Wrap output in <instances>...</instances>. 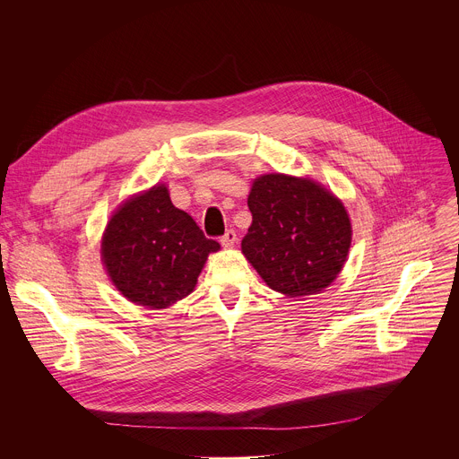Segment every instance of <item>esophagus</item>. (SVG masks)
Listing matches in <instances>:
<instances>
[{
	"instance_id": "obj_1",
	"label": "esophagus",
	"mask_w": 459,
	"mask_h": 459,
	"mask_svg": "<svg viewBox=\"0 0 459 459\" xmlns=\"http://www.w3.org/2000/svg\"><path fill=\"white\" fill-rule=\"evenodd\" d=\"M236 239H238V238H236V232L230 229V230H227V232L221 236L220 241H221L223 247H232V245L236 243Z\"/></svg>"
}]
</instances>
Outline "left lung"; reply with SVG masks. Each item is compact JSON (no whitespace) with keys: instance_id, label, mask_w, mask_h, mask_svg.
<instances>
[{"instance_id":"8db88e82","label":"left lung","mask_w":459,"mask_h":459,"mask_svg":"<svg viewBox=\"0 0 459 459\" xmlns=\"http://www.w3.org/2000/svg\"><path fill=\"white\" fill-rule=\"evenodd\" d=\"M252 225L241 250L264 282L304 297L327 288L342 272L352 230L343 204L309 178L259 177L248 196Z\"/></svg>"}]
</instances>
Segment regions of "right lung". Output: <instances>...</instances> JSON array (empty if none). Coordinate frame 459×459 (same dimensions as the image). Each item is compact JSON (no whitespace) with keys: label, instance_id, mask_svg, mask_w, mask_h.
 Wrapping results in <instances>:
<instances>
[{"label":"right lung","instance_id":"obj_1","mask_svg":"<svg viewBox=\"0 0 459 459\" xmlns=\"http://www.w3.org/2000/svg\"><path fill=\"white\" fill-rule=\"evenodd\" d=\"M195 220L177 209L164 186L125 202L110 218L101 257L116 288L134 304L162 309L187 297L211 252Z\"/></svg>","mask_w":459,"mask_h":459}]
</instances>
